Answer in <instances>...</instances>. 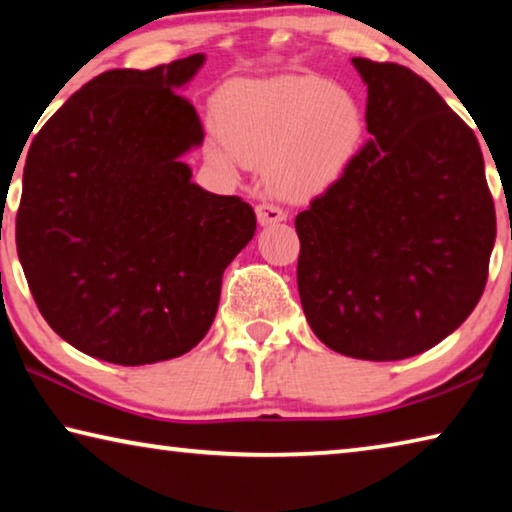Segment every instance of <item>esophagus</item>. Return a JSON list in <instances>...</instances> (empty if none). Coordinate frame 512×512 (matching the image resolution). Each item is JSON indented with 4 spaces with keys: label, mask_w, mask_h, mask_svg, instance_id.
<instances>
[{
    "label": "esophagus",
    "mask_w": 512,
    "mask_h": 512,
    "mask_svg": "<svg viewBox=\"0 0 512 512\" xmlns=\"http://www.w3.org/2000/svg\"><path fill=\"white\" fill-rule=\"evenodd\" d=\"M255 212H257V221L262 223V225L287 221V212H284L282 207L275 205V203H266V201L259 203V205L255 207Z\"/></svg>",
    "instance_id": "34e87169"
}]
</instances>
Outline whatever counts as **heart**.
I'll list each match as a JSON object with an SVG mask.
<instances>
[{
    "label": "heart",
    "instance_id": "heart-1",
    "mask_svg": "<svg viewBox=\"0 0 512 512\" xmlns=\"http://www.w3.org/2000/svg\"><path fill=\"white\" fill-rule=\"evenodd\" d=\"M216 167H264L277 194L309 198L339 180L363 140L354 94L314 74L228 83L214 99Z\"/></svg>",
    "mask_w": 512,
    "mask_h": 512
}]
</instances>
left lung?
Listing matches in <instances>:
<instances>
[{
    "instance_id": "1",
    "label": "left lung",
    "mask_w": 512,
    "mask_h": 512,
    "mask_svg": "<svg viewBox=\"0 0 512 512\" xmlns=\"http://www.w3.org/2000/svg\"><path fill=\"white\" fill-rule=\"evenodd\" d=\"M352 63L368 85L372 140L296 216L298 291L327 348L400 361L443 341L481 300L495 203L474 131L422 76Z\"/></svg>"
}]
</instances>
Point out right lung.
<instances>
[{
  "label": "right lung",
  "instance_id": "right-lung-1",
  "mask_svg": "<svg viewBox=\"0 0 512 512\" xmlns=\"http://www.w3.org/2000/svg\"><path fill=\"white\" fill-rule=\"evenodd\" d=\"M203 60L103 72L29 146L17 257L49 327L94 359L144 366L192 350L255 235L253 207L205 192L180 162L205 133L176 90Z\"/></svg>",
  "mask_w": 512,
  "mask_h": 512
}]
</instances>
